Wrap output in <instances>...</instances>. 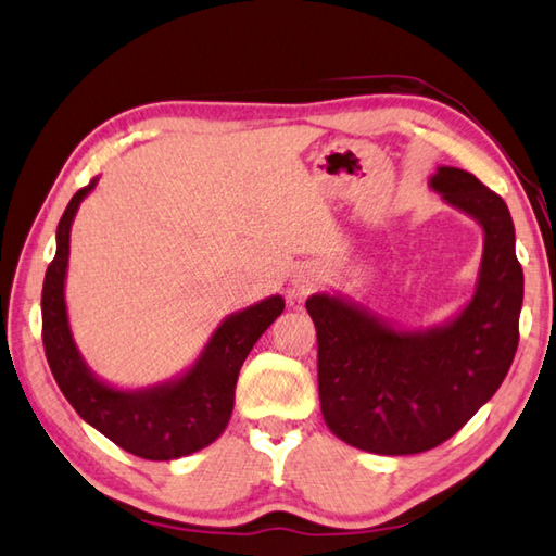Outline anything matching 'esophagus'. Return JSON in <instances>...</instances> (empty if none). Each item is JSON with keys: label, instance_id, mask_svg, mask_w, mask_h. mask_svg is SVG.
<instances>
[{"label": "esophagus", "instance_id": "1", "mask_svg": "<svg viewBox=\"0 0 556 556\" xmlns=\"http://www.w3.org/2000/svg\"><path fill=\"white\" fill-rule=\"evenodd\" d=\"M315 285H318V275H315L313 269H306L301 271L299 277H293V293H296V296H306Z\"/></svg>", "mask_w": 556, "mask_h": 556}]
</instances>
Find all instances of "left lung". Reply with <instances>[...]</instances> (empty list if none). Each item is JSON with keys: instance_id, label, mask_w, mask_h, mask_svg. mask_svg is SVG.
Wrapping results in <instances>:
<instances>
[{"instance_id": "left-lung-1", "label": "left lung", "mask_w": 556, "mask_h": 556, "mask_svg": "<svg viewBox=\"0 0 556 556\" xmlns=\"http://www.w3.org/2000/svg\"><path fill=\"white\" fill-rule=\"evenodd\" d=\"M429 188L484 233L472 299L453 318L409 330L342 293L306 301L323 419L366 453L412 455L448 441L492 400L518 350L523 269L506 202L453 166H439Z\"/></svg>"}]
</instances>
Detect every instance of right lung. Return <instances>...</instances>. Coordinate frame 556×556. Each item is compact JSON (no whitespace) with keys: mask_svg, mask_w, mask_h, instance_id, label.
Wrapping results in <instances>:
<instances>
[{"mask_svg":"<svg viewBox=\"0 0 556 556\" xmlns=\"http://www.w3.org/2000/svg\"><path fill=\"white\" fill-rule=\"evenodd\" d=\"M96 182L98 178L76 192L64 210L58 250L42 281V344L50 371L76 415L119 448L147 460H176L222 437L231 419L236 380L245 356L285 311V299L275 293L228 315L194 364L163 383L125 390L98 378L74 342L64 299L72 224Z\"/></svg>","mask_w":556,"mask_h":556,"instance_id":"obj_1","label":"right lung"}]
</instances>
